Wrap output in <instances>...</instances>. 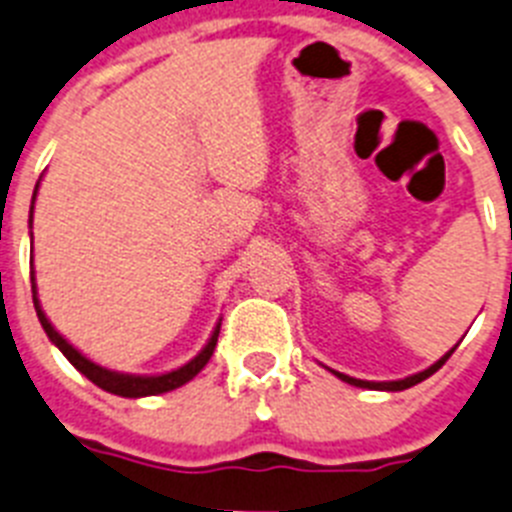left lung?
<instances>
[{
  "mask_svg": "<svg viewBox=\"0 0 512 512\" xmlns=\"http://www.w3.org/2000/svg\"><path fill=\"white\" fill-rule=\"evenodd\" d=\"M453 352H456V347H453L451 352H448V355H443V357H440V360L435 362V365H430V368H427V370H422V373H417V375H409V378H401V381H386V383H375V381H360V378H349V375H344V373H336V370H331V373H334L336 378H342L344 383H349V386L370 388V391H404V388H412V386H417V383H422V381H425V378H430L432 373H438V370L443 368V365H445V360H448V357H451Z\"/></svg>",
  "mask_w": 512,
  "mask_h": 512,
  "instance_id": "left-lung-1",
  "label": "left lung"
}]
</instances>
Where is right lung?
Listing matches in <instances>:
<instances>
[{"instance_id":"right-lung-1","label":"right lung","mask_w":512,"mask_h":512,"mask_svg":"<svg viewBox=\"0 0 512 512\" xmlns=\"http://www.w3.org/2000/svg\"><path fill=\"white\" fill-rule=\"evenodd\" d=\"M36 194H38V183H36ZM36 194H33V202H36ZM30 225H33V207H30ZM30 282H33V305H36V313H38V321H41L43 331L48 334V339L61 349V355L67 357L72 362L74 368L80 370L85 378L95 383L98 388L108 393H116V396H126V399H139V396H157V393H168L173 388L183 386V383H189L199 370L204 368L212 357L214 347H217V336H220V323L214 326L212 336H209L207 347L199 352L191 362H186L183 368L178 370H170V373L163 375H129V373H116V370H108V368H100L95 365L93 360H87L82 352L72 347V344L59 334V331L51 326V321L46 318V313L41 310V303H38V292H36V279H33V272H30Z\"/></svg>"}]
</instances>
